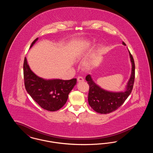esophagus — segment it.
Returning <instances> with one entry per match:
<instances>
[{
  "mask_svg": "<svg viewBox=\"0 0 153 153\" xmlns=\"http://www.w3.org/2000/svg\"><path fill=\"white\" fill-rule=\"evenodd\" d=\"M84 81V79L82 77L79 76V77H77V81L78 82H81V81Z\"/></svg>",
  "mask_w": 153,
  "mask_h": 153,
  "instance_id": "1",
  "label": "esophagus"
}]
</instances>
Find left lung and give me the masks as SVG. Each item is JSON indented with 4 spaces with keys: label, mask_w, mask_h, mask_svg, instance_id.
Instances as JSON below:
<instances>
[{
    "label": "left lung",
    "mask_w": 153,
    "mask_h": 153,
    "mask_svg": "<svg viewBox=\"0 0 153 153\" xmlns=\"http://www.w3.org/2000/svg\"><path fill=\"white\" fill-rule=\"evenodd\" d=\"M123 44L126 45L124 42ZM129 54L132 64V71L131 77L128 81L125 91L112 92L105 91L95 84L90 74L86 76L85 80L89 85L88 100L89 105L96 112L102 114L111 113L120 107L130 95L135 80V63L130 51Z\"/></svg>",
    "instance_id": "left-lung-1"
}]
</instances>
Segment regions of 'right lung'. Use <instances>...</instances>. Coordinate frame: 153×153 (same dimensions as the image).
<instances>
[{
	"label": "right lung",
	"mask_w": 153,
	"mask_h": 153,
	"mask_svg": "<svg viewBox=\"0 0 153 153\" xmlns=\"http://www.w3.org/2000/svg\"><path fill=\"white\" fill-rule=\"evenodd\" d=\"M36 38L31 45L36 43ZM25 86L30 96L42 108L49 111H56L62 108L68 98V95L76 84V79L63 80H45L33 73L25 57L23 63Z\"/></svg>",
	"instance_id": "add662e5"
}]
</instances>
